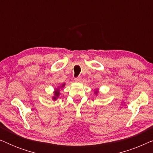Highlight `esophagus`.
<instances>
[{
    "mask_svg": "<svg viewBox=\"0 0 153 153\" xmlns=\"http://www.w3.org/2000/svg\"><path fill=\"white\" fill-rule=\"evenodd\" d=\"M81 80V77H76V78H74V81H76V82H80Z\"/></svg>",
    "mask_w": 153,
    "mask_h": 153,
    "instance_id": "1",
    "label": "esophagus"
}]
</instances>
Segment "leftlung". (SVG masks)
<instances>
[{
    "instance_id": "obj_1",
    "label": "left lung",
    "mask_w": 153,
    "mask_h": 153,
    "mask_svg": "<svg viewBox=\"0 0 153 153\" xmlns=\"http://www.w3.org/2000/svg\"><path fill=\"white\" fill-rule=\"evenodd\" d=\"M97 93H98V92H97V91H95V95H97Z\"/></svg>"
}]
</instances>
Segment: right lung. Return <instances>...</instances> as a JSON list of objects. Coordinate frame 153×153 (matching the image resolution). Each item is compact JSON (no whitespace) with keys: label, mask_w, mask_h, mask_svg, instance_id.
<instances>
[{"label":"right lung","mask_w":153,"mask_h":153,"mask_svg":"<svg viewBox=\"0 0 153 153\" xmlns=\"http://www.w3.org/2000/svg\"><path fill=\"white\" fill-rule=\"evenodd\" d=\"M65 83H63V84H62L61 86L58 87V88H56V91H55V92H54V96L53 97H52V99H53V100H57V98L59 97V95H60V88H63L65 86Z\"/></svg>","instance_id":"1"}]
</instances>
